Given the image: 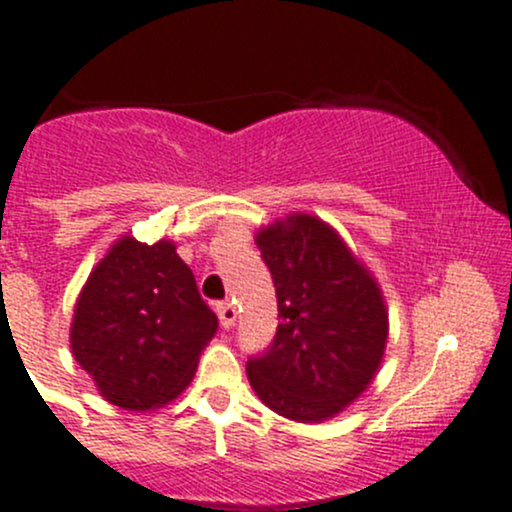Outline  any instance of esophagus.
Instances as JSON below:
<instances>
[{
  "instance_id": "1",
  "label": "esophagus",
  "mask_w": 512,
  "mask_h": 512,
  "mask_svg": "<svg viewBox=\"0 0 512 512\" xmlns=\"http://www.w3.org/2000/svg\"><path fill=\"white\" fill-rule=\"evenodd\" d=\"M217 315L224 328H231L236 323V308L231 303H217Z\"/></svg>"
}]
</instances>
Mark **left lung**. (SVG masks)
I'll return each instance as SVG.
<instances>
[{
    "instance_id": "obj_1",
    "label": "left lung",
    "mask_w": 512,
    "mask_h": 512,
    "mask_svg": "<svg viewBox=\"0 0 512 512\" xmlns=\"http://www.w3.org/2000/svg\"><path fill=\"white\" fill-rule=\"evenodd\" d=\"M256 246L281 323L268 350L246 362L251 387L286 419H330L382 365L389 333L382 291L333 226L310 214L273 221L258 231Z\"/></svg>"
}]
</instances>
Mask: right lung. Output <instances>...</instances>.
<instances>
[{
    "label": "right lung",
    "instance_id": "1",
    "mask_svg": "<svg viewBox=\"0 0 512 512\" xmlns=\"http://www.w3.org/2000/svg\"><path fill=\"white\" fill-rule=\"evenodd\" d=\"M217 328L172 241L147 246L123 236L78 295L71 350L105 402L147 412L192 382Z\"/></svg>",
    "mask_w": 512,
    "mask_h": 512
}]
</instances>
